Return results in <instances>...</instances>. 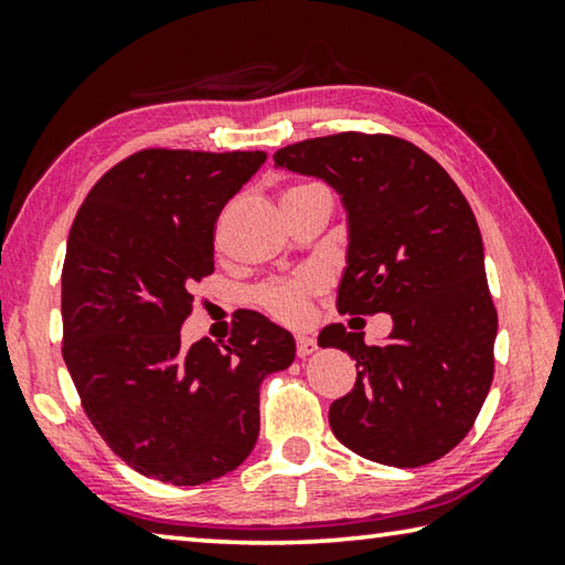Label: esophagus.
<instances>
[{
	"label": "esophagus",
	"mask_w": 565,
	"mask_h": 565,
	"mask_svg": "<svg viewBox=\"0 0 565 565\" xmlns=\"http://www.w3.org/2000/svg\"><path fill=\"white\" fill-rule=\"evenodd\" d=\"M317 352V339H311V337H303V334H299L297 337V356H309V354H315Z\"/></svg>",
	"instance_id": "1"
}]
</instances>
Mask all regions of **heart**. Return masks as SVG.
<instances>
[{
    "label": "heart",
    "instance_id": "obj_1",
    "mask_svg": "<svg viewBox=\"0 0 565 565\" xmlns=\"http://www.w3.org/2000/svg\"><path fill=\"white\" fill-rule=\"evenodd\" d=\"M303 188H311V183L294 185L286 193L303 191ZM321 286H324L321 274L303 271V274L291 276V279H276V281H268L264 286H258L256 301H258V307L266 309L268 315L276 317V319L299 321L303 315H307L309 299L315 297L317 291H321Z\"/></svg>",
    "mask_w": 565,
    "mask_h": 565
}]
</instances>
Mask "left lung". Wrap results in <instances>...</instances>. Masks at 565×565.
<instances>
[{
    "instance_id": "1",
    "label": "left lung",
    "mask_w": 565,
    "mask_h": 565,
    "mask_svg": "<svg viewBox=\"0 0 565 565\" xmlns=\"http://www.w3.org/2000/svg\"><path fill=\"white\" fill-rule=\"evenodd\" d=\"M274 163L319 175L349 213L339 315H392L384 344L344 324L321 329L360 366L349 395L331 402L339 443L366 460L419 468L458 445L495 372L498 311L470 203L415 142L387 132H337L274 153Z\"/></svg>"
}]
</instances>
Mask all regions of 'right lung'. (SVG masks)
I'll use <instances>...</instances> for the list:
<instances>
[{"mask_svg":"<svg viewBox=\"0 0 565 565\" xmlns=\"http://www.w3.org/2000/svg\"><path fill=\"white\" fill-rule=\"evenodd\" d=\"M262 150L146 148L89 188L62 264V356L118 458L173 486L236 470L258 437V384L294 339L246 315L218 347L181 344L193 286L213 274L216 221Z\"/></svg>","mask_w":565,"mask_h":565,"instance_id":"obj_1","label":"right lung"}]
</instances>
